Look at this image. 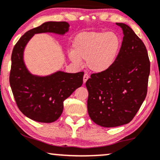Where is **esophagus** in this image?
Listing matches in <instances>:
<instances>
[{
	"label": "esophagus",
	"mask_w": 160,
	"mask_h": 160,
	"mask_svg": "<svg viewBox=\"0 0 160 160\" xmlns=\"http://www.w3.org/2000/svg\"><path fill=\"white\" fill-rule=\"evenodd\" d=\"M88 78H89V76H88L87 74H84V76H83V83H85V82L87 81V80Z\"/></svg>",
	"instance_id": "1"
}]
</instances>
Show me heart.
I'll return each mask as SVG.
<instances>
[{
  "mask_svg": "<svg viewBox=\"0 0 160 160\" xmlns=\"http://www.w3.org/2000/svg\"><path fill=\"white\" fill-rule=\"evenodd\" d=\"M120 48V38L115 32H84L75 37L68 57L78 65L81 59H86V65L92 72L101 73L112 65Z\"/></svg>",
  "mask_w": 160,
  "mask_h": 160,
  "instance_id": "obj_1",
  "label": "heart"
}]
</instances>
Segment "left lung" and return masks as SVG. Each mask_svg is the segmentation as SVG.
<instances>
[{"mask_svg": "<svg viewBox=\"0 0 160 160\" xmlns=\"http://www.w3.org/2000/svg\"><path fill=\"white\" fill-rule=\"evenodd\" d=\"M124 33L112 65L91 75L86 82L88 115L95 124L114 128L128 124L145 101L150 60L143 42L128 25L116 23Z\"/></svg>", "mask_w": 160, "mask_h": 160, "instance_id": "8db88e82", "label": "left lung"}]
</instances>
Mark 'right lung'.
Listing matches in <instances>:
<instances>
[{
  "instance_id": "obj_1",
  "label": "right lung",
  "mask_w": 160,
  "mask_h": 160,
  "mask_svg": "<svg viewBox=\"0 0 160 160\" xmlns=\"http://www.w3.org/2000/svg\"><path fill=\"white\" fill-rule=\"evenodd\" d=\"M65 22H48L23 35L12 50L9 84L18 109L28 118L51 123L59 118L63 102L82 84L84 73L58 72L48 76L32 74L24 62L27 44L34 34L42 32L64 35L69 30Z\"/></svg>"
}]
</instances>
